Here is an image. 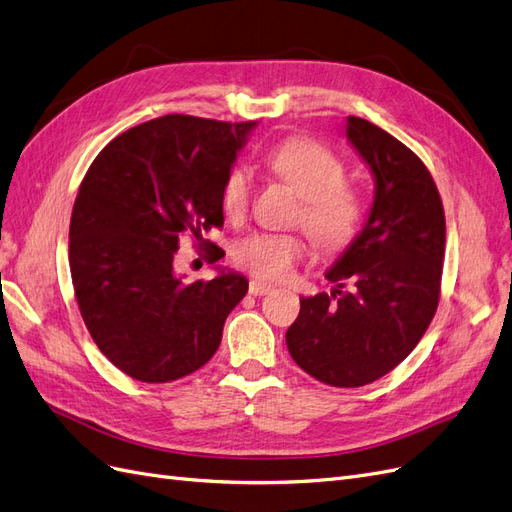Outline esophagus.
Returning <instances> with one entry per match:
<instances>
[{
	"mask_svg": "<svg viewBox=\"0 0 512 512\" xmlns=\"http://www.w3.org/2000/svg\"><path fill=\"white\" fill-rule=\"evenodd\" d=\"M274 291V285L270 283H263V280H251L249 283V293L251 295H266V293H272Z\"/></svg>",
	"mask_w": 512,
	"mask_h": 512,
	"instance_id": "34e87169",
	"label": "esophagus"
}]
</instances>
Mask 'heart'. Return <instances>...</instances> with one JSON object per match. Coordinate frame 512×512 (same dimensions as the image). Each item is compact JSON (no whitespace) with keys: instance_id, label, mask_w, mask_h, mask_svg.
<instances>
[{"instance_id":"heart-1","label":"heart","mask_w":512,"mask_h":512,"mask_svg":"<svg viewBox=\"0 0 512 512\" xmlns=\"http://www.w3.org/2000/svg\"><path fill=\"white\" fill-rule=\"evenodd\" d=\"M270 170L302 197L300 221L321 251H342L349 246L364 217L355 189L344 185V163L312 140H287L266 157ZM251 172L238 166L229 170L221 187V206L229 219L244 217L251 202ZM306 253V242L291 234H253L234 246V259L261 278H283Z\"/></svg>"}]
</instances>
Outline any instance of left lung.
<instances>
[{
    "label": "left lung",
    "instance_id": "obj_1",
    "mask_svg": "<svg viewBox=\"0 0 512 512\" xmlns=\"http://www.w3.org/2000/svg\"><path fill=\"white\" fill-rule=\"evenodd\" d=\"M344 136L374 178L364 227L329 266L332 293L300 298L287 349L332 387H361L415 349L438 308L444 210L432 174L398 138L349 117ZM340 279L352 287L341 291Z\"/></svg>",
    "mask_w": 512,
    "mask_h": 512
}]
</instances>
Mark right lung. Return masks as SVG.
I'll use <instances>...</instances> for the list:
<instances>
[{"instance_id": "1", "label": "right lung", "mask_w": 512, "mask_h": 512, "mask_svg": "<svg viewBox=\"0 0 512 512\" xmlns=\"http://www.w3.org/2000/svg\"><path fill=\"white\" fill-rule=\"evenodd\" d=\"M257 123L168 114L114 138L82 180L70 221V272L100 351L142 383H170L217 353L246 276L208 283L174 268L180 236L223 225L221 187Z\"/></svg>"}]
</instances>
